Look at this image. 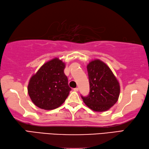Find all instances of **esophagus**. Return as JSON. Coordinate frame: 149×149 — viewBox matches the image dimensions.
I'll return each instance as SVG.
<instances>
[{"label": "esophagus", "mask_w": 149, "mask_h": 149, "mask_svg": "<svg viewBox=\"0 0 149 149\" xmlns=\"http://www.w3.org/2000/svg\"><path fill=\"white\" fill-rule=\"evenodd\" d=\"M74 90L75 92H77L79 90V88H74Z\"/></svg>", "instance_id": "obj_1"}]
</instances>
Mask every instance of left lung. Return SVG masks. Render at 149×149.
<instances>
[{
	"instance_id": "8db88e82",
	"label": "left lung",
	"mask_w": 149,
	"mask_h": 149,
	"mask_svg": "<svg viewBox=\"0 0 149 149\" xmlns=\"http://www.w3.org/2000/svg\"><path fill=\"white\" fill-rule=\"evenodd\" d=\"M90 93L86 97L81 95L83 102L95 112L109 110L118 101L120 86L117 78L105 63L95 59L87 65Z\"/></svg>"
}]
</instances>
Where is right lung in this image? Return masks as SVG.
Returning <instances> with one entry per match:
<instances>
[{
    "mask_svg": "<svg viewBox=\"0 0 149 149\" xmlns=\"http://www.w3.org/2000/svg\"><path fill=\"white\" fill-rule=\"evenodd\" d=\"M65 64L58 58L40 67L29 81L28 92L32 102L40 109L52 110L60 107L72 90L64 73Z\"/></svg>",
    "mask_w": 149,
    "mask_h": 149,
    "instance_id": "add662e5",
    "label": "right lung"
}]
</instances>
